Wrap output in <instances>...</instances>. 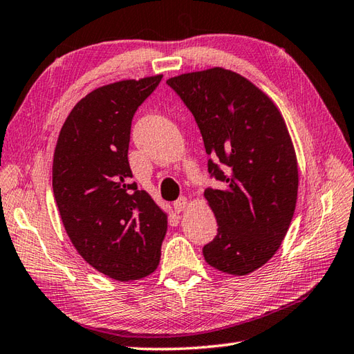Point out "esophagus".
<instances>
[{
	"label": "esophagus",
	"mask_w": 354,
	"mask_h": 354,
	"mask_svg": "<svg viewBox=\"0 0 354 354\" xmlns=\"http://www.w3.org/2000/svg\"><path fill=\"white\" fill-rule=\"evenodd\" d=\"M187 206H189V203H187V198H185V197H180L178 200L174 201V210L177 212V214H182V212H185L187 209Z\"/></svg>",
	"instance_id": "obj_1"
}]
</instances>
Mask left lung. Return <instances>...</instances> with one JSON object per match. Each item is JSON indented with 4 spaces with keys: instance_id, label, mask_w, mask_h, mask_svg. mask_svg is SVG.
Wrapping results in <instances>:
<instances>
[{
    "instance_id": "left-lung-1",
    "label": "left lung",
    "mask_w": 354,
    "mask_h": 354,
    "mask_svg": "<svg viewBox=\"0 0 354 354\" xmlns=\"http://www.w3.org/2000/svg\"><path fill=\"white\" fill-rule=\"evenodd\" d=\"M167 83L197 121L209 174L224 183L204 191L218 233L203 256L218 271L247 276L276 254L294 216L298 167L283 116L257 86L224 68Z\"/></svg>"
}]
</instances>
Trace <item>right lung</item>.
<instances>
[{
  "instance_id": "obj_1",
  "label": "right lung",
  "mask_w": 354,
  "mask_h": 354,
  "mask_svg": "<svg viewBox=\"0 0 354 354\" xmlns=\"http://www.w3.org/2000/svg\"><path fill=\"white\" fill-rule=\"evenodd\" d=\"M162 75L122 80L92 91L74 106L59 133L53 192L73 245L107 277L150 276L160 261L167 214L131 182L133 115Z\"/></svg>"
}]
</instances>
